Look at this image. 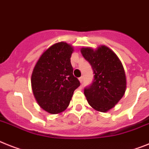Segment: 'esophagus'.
<instances>
[{"label": "esophagus", "instance_id": "1", "mask_svg": "<svg viewBox=\"0 0 149 149\" xmlns=\"http://www.w3.org/2000/svg\"><path fill=\"white\" fill-rule=\"evenodd\" d=\"M79 82H83V77H79Z\"/></svg>", "mask_w": 149, "mask_h": 149}]
</instances>
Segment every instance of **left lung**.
Instances as JSON below:
<instances>
[{
	"label": "left lung",
	"mask_w": 149,
	"mask_h": 149,
	"mask_svg": "<svg viewBox=\"0 0 149 149\" xmlns=\"http://www.w3.org/2000/svg\"><path fill=\"white\" fill-rule=\"evenodd\" d=\"M81 53L93 70L94 79L84 88L88 104L94 109L106 112L122 98L126 91L127 80L120 61L106 46L94 51L86 47Z\"/></svg>",
	"instance_id": "obj_1"
}]
</instances>
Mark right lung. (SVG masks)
Wrapping results in <instances>:
<instances>
[{
    "label": "right lung",
    "instance_id": "1",
    "mask_svg": "<svg viewBox=\"0 0 149 149\" xmlns=\"http://www.w3.org/2000/svg\"><path fill=\"white\" fill-rule=\"evenodd\" d=\"M72 51L66 42L54 44L42 54L32 72L31 83L35 98L40 107L50 113L67 109L73 92L80 86L72 74Z\"/></svg>",
    "mask_w": 149,
    "mask_h": 149
}]
</instances>
